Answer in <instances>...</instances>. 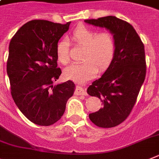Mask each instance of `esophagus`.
<instances>
[{
	"label": "esophagus",
	"mask_w": 159,
	"mask_h": 159,
	"mask_svg": "<svg viewBox=\"0 0 159 159\" xmlns=\"http://www.w3.org/2000/svg\"><path fill=\"white\" fill-rule=\"evenodd\" d=\"M74 93H75L76 95H84V96H86V95H87L86 91H85L83 88L80 87V86H77Z\"/></svg>",
	"instance_id": "obj_1"
}]
</instances>
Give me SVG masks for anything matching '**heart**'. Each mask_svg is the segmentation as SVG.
<instances>
[{
  "label": "heart",
  "instance_id": "1",
  "mask_svg": "<svg viewBox=\"0 0 159 159\" xmlns=\"http://www.w3.org/2000/svg\"><path fill=\"white\" fill-rule=\"evenodd\" d=\"M72 39L76 44L85 48L81 64L68 66L63 72L67 79L83 82L93 78L100 69L106 68L114 58L116 42L114 34L110 31L98 33L94 30L79 26L74 30ZM57 57L60 63L66 65L70 61L68 41L63 39L57 46Z\"/></svg>",
  "mask_w": 159,
  "mask_h": 159
}]
</instances>
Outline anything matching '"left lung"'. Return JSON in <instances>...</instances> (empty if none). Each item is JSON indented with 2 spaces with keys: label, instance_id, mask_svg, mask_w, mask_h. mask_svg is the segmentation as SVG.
Returning <instances> with one entry per match:
<instances>
[{
  "label": "left lung",
  "instance_id": "left-lung-1",
  "mask_svg": "<svg viewBox=\"0 0 159 159\" xmlns=\"http://www.w3.org/2000/svg\"><path fill=\"white\" fill-rule=\"evenodd\" d=\"M84 21L111 32L116 42L115 53L101 78L93 81L88 94L97 97L103 107L89 114L99 127L110 128L121 123L133 109L146 77L144 45L128 22L114 16Z\"/></svg>",
  "mask_w": 159,
  "mask_h": 159
}]
</instances>
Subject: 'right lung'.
<instances>
[{
  "label": "right lung",
  "mask_w": 159,
  "mask_h": 159,
  "mask_svg": "<svg viewBox=\"0 0 159 159\" xmlns=\"http://www.w3.org/2000/svg\"><path fill=\"white\" fill-rule=\"evenodd\" d=\"M70 25L30 20L9 43L7 74L11 94L20 112L37 125L47 126L58 121L75 90L72 81L53 85L61 74L57 46Z\"/></svg>",
  "instance_id": "right-lung-1"
}]
</instances>
